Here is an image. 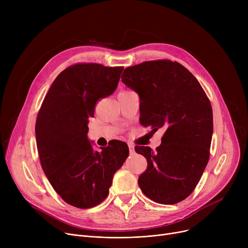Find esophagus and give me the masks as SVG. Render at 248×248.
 I'll return each instance as SVG.
<instances>
[{"label": "esophagus", "mask_w": 248, "mask_h": 248, "mask_svg": "<svg viewBox=\"0 0 248 248\" xmlns=\"http://www.w3.org/2000/svg\"><path fill=\"white\" fill-rule=\"evenodd\" d=\"M128 149H129V154H131V155L135 154V147H134V145H128Z\"/></svg>", "instance_id": "34e87169"}]
</instances>
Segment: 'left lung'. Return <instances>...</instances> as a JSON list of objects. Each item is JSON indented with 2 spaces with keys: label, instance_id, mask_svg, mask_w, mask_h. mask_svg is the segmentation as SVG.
Instances as JSON below:
<instances>
[{
  "label": "left lung",
  "instance_id": "8db88e82",
  "mask_svg": "<svg viewBox=\"0 0 248 248\" xmlns=\"http://www.w3.org/2000/svg\"><path fill=\"white\" fill-rule=\"evenodd\" d=\"M122 81L139 93L140 122L153 132L164 127L162 144L136 146L147 159L139 186L148 198L176 204L196 188L210 155L213 112L198 80L183 65L168 59L124 69Z\"/></svg>",
  "mask_w": 248,
  "mask_h": 248
}]
</instances>
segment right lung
<instances>
[{"mask_svg":"<svg viewBox=\"0 0 248 248\" xmlns=\"http://www.w3.org/2000/svg\"><path fill=\"white\" fill-rule=\"evenodd\" d=\"M123 66L76 63L52 83L36 120V142L43 171L59 196L87 209L108 197L114 173L128 155V147L114 140L94 152L87 139L88 119L96 102L110 95Z\"/></svg>","mask_w":248,"mask_h":248,"instance_id":"obj_1","label":"right lung"}]
</instances>
